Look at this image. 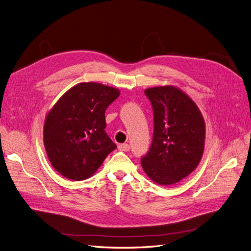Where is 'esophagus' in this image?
I'll return each mask as SVG.
<instances>
[{
    "label": "esophagus",
    "instance_id": "1",
    "mask_svg": "<svg viewBox=\"0 0 251 251\" xmlns=\"http://www.w3.org/2000/svg\"><path fill=\"white\" fill-rule=\"evenodd\" d=\"M118 149H119L120 151H127L128 150H130V146H128L127 143L119 144V146H118Z\"/></svg>",
    "mask_w": 251,
    "mask_h": 251
}]
</instances>
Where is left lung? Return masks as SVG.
Returning <instances> with one entry per match:
<instances>
[{"mask_svg": "<svg viewBox=\"0 0 251 251\" xmlns=\"http://www.w3.org/2000/svg\"><path fill=\"white\" fill-rule=\"evenodd\" d=\"M153 105L154 136L142 169L159 185H172L199 165L205 143V123L198 105L174 86L149 88Z\"/></svg>", "mask_w": 251, "mask_h": 251, "instance_id": "8db88e82", "label": "left lung"}]
</instances>
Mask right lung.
I'll list each match as a JSON object with an SVG mask.
<instances>
[{
  "label": "right lung",
  "instance_id": "right-lung-1",
  "mask_svg": "<svg viewBox=\"0 0 251 251\" xmlns=\"http://www.w3.org/2000/svg\"><path fill=\"white\" fill-rule=\"evenodd\" d=\"M119 95L118 89L102 83L79 82L47 113L44 146L62 176L74 181L90 178L117 148L104 132V112Z\"/></svg>",
  "mask_w": 251,
  "mask_h": 251
}]
</instances>
